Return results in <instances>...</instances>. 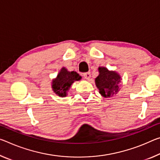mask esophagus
I'll use <instances>...</instances> for the list:
<instances>
[{
    "mask_svg": "<svg viewBox=\"0 0 160 160\" xmlns=\"http://www.w3.org/2000/svg\"><path fill=\"white\" fill-rule=\"evenodd\" d=\"M83 77H84V78L85 79H86V80H89L90 78V76H91V74H90V72H85V73H83Z\"/></svg>",
    "mask_w": 160,
    "mask_h": 160,
    "instance_id": "obj_1",
    "label": "esophagus"
}]
</instances>
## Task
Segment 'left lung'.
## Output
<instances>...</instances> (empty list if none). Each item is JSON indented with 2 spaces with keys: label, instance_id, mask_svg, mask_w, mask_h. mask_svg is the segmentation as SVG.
I'll return each instance as SVG.
<instances>
[{
  "label": "left lung",
  "instance_id": "1",
  "mask_svg": "<svg viewBox=\"0 0 160 160\" xmlns=\"http://www.w3.org/2000/svg\"><path fill=\"white\" fill-rule=\"evenodd\" d=\"M98 70L100 75L95 78L96 86L103 97L110 98L118 92L120 76L105 68H99Z\"/></svg>",
  "mask_w": 160,
  "mask_h": 160
}]
</instances>
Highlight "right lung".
Here are the masks:
<instances>
[{
  "instance_id": "add662e5",
  "label": "right lung",
  "mask_w": 160,
  "mask_h": 160,
  "mask_svg": "<svg viewBox=\"0 0 160 160\" xmlns=\"http://www.w3.org/2000/svg\"><path fill=\"white\" fill-rule=\"evenodd\" d=\"M81 79V77L75 71L69 72L65 68H62L58 73L57 78L52 81V88L54 92L60 97H65L67 91L74 81Z\"/></svg>"
}]
</instances>
